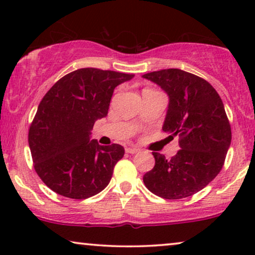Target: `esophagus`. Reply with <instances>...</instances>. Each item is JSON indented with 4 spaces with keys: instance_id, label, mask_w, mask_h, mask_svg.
<instances>
[{
    "instance_id": "esophagus-1",
    "label": "esophagus",
    "mask_w": 255,
    "mask_h": 255,
    "mask_svg": "<svg viewBox=\"0 0 255 255\" xmlns=\"http://www.w3.org/2000/svg\"><path fill=\"white\" fill-rule=\"evenodd\" d=\"M125 152L130 153V154H135V153L139 152V149L137 147H133V146H128V147L125 148Z\"/></svg>"
}]
</instances>
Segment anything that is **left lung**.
<instances>
[{
  "instance_id": "obj_1",
  "label": "left lung",
  "mask_w": 255,
  "mask_h": 255,
  "mask_svg": "<svg viewBox=\"0 0 255 255\" xmlns=\"http://www.w3.org/2000/svg\"><path fill=\"white\" fill-rule=\"evenodd\" d=\"M169 96L162 130L179 135L180 148L170 159L153 152L155 165L142 177L147 189L166 200H180L211 182L224 165L231 127L224 104L208 81L177 68L142 75Z\"/></svg>"
}]
</instances>
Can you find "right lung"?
<instances>
[{
  "label": "right lung",
  "instance_id": "add662e5",
  "mask_svg": "<svg viewBox=\"0 0 255 255\" xmlns=\"http://www.w3.org/2000/svg\"><path fill=\"white\" fill-rule=\"evenodd\" d=\"M132 78L127 73L80 68L45 94L30 125L29 146L34 170L54 193L85 200L109 184L124 147L101 146L90 140V131L108 115L114 89Z\"/></svg>",
  "mask_w": 255,
  "mask_h": 255
}]
</instances>
